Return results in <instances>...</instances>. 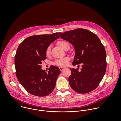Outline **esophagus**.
<instances>
[{
	"label": "esophagus",
	"mask_w": 121,
	"mask_h": 121,
	"mask_svg": "<svg viewBox=\"0 0 121 121\" xmlns=\"http://www.w3.org/2000/svg\"><path fill=\"white\" fill-rule=\"evenodd\" d=\"M66 68L65 67H59V69H60V70L61 71H63Z\"/></svg>",
	"instance_id": "esophagus-1"
}]
</instances>
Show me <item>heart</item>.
Segmentation results:
<instances>
[{"label":"heart","instance_id":"b5f03b06","mask_svg":"<svg viewBox=\"0 0 121 121\" xmlns=\"http://www.w3.org/2000/svg\"><path fill=\"white\" fill-rule=\"evenodd\" d=\"M58 45L63 49H65V48L67 46H69V43L65 41H60L58 42ZM51 52V46L49 45L46 49V51H45V54L46 56H49ZM69 61V58L68 57H65L62 59H57L56 60L54 64L55 65H58V66H65L66 65Z\"/></svg>","mask_w":121,"mask_h":121}]
</instances>
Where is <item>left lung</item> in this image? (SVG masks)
Segmentation results:
<instances>
[{
  "label": "left lung",
  "mask_w": 121,
  "mask_h": 121,
  "mask_svg": "<svg viewBox=\"0 0 121 121\" xmlns=\"http://www.w3.org/2000/svg\"><path fill=\"white\" fill-rule=\"evenodd\" d=\"M60 37L71 43L75 51L73 65L82 63V68H69L71 74L68 81L71 88L79 93L95 90L106 69V53L104 46L95 34L83 29L58 33Z\"/></svg>",
  "instance_id": "8db88e82"
}]
</instances>
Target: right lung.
<instances>
[{
  "label": "right lung",
  "instance_id": "right-lung-1",
  "mask_svg": "<svg viewBox=\"0 0 121 121\" xmlns=\"http://www.w3.org/2000/svg\"><path fill=\"white\" fill-rule=\"evenodd\" d=\"M59 38L57 32L33 35L26 38L19 46L15 56L16 75L23 88L30 94L44 97L56 86L59 68L52 65L47 73L43 70L42 61L46 59L45 51L50 44Z\"/></svg>",
  "mask_w": 121,
  "mask_h": 121
}]
</instances>
